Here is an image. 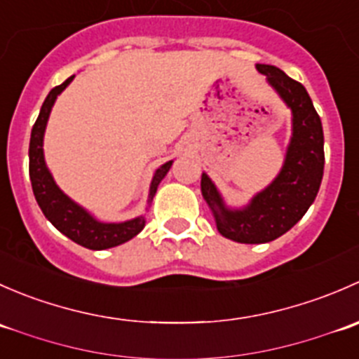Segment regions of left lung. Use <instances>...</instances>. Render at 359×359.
Masks as SVG:
<instances>
[{
  "instance_id": "left-lung-1",
  "label": "left lung",
  "mask_w": 359,
  "mask_h": 359,
  "mask_svg": "<svg viewBox=\"0 0 359 359\" xmlns=\"http://www.w3.org/2000/svg\"><path fill=\"white\" fill-rule=\"evenodd\" d=\"M271 88L292 111V137L283 166L273 182L240 208L227 206L213 180L203 172L201 194L217 231L238 243H269L290 231L309 210L323 179V126L307 90L269 64H257Z\"/></svg>"
}]
</instances>
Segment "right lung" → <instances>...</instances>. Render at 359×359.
Returning <instances> with one entry per match:
<instances>
[{
	"label": "right lung",
	"instance_id": "obj_1",
	"mask_svg": "<svg viewBox=\"0 0 359 359\" xmlns=\"http://www.w3.org/2000/svg\"><path fill=\"white\" fill-rule=\"evenodd\" d=\"M74 79V76L67 78L62 85L50 90L43 102L41 111H39L38 119L31 132V142H29V177H31L32 193H34L36 201L39 208L45 213L46 219L74 243L90 250H106L118 247V245L126 243L132 238H135L146 226V217L139 215L135 219L125 220V222H102L95 219L92 213L74 200L67 196L59 186L55 179L50 173L48 166L45 161V151H43V139H45L46 123H48L50 112H52L53 104L57 97L67 88L69 83ZM172 161L163 163L154 172L153 180L149 186V196H147V205H151L154 194H156L159 182L165 179L168 173Z\"/></svg>",
	"mask_w": 359,
	"mask_h": 359
}]
</instances>
